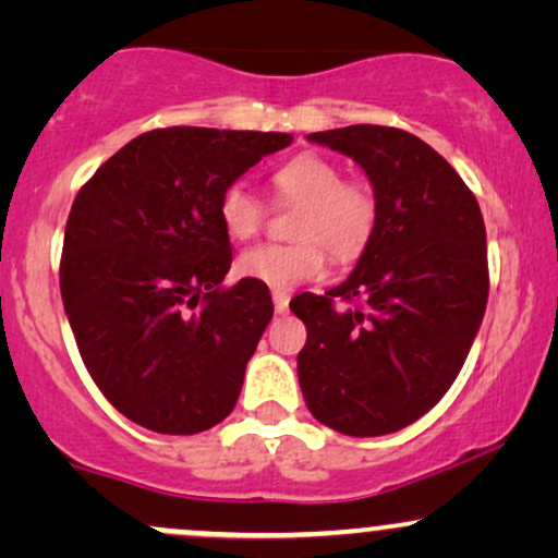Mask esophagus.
I'll return each instance as SVG.
<instances>
[{
  "instance_id": "1",
  "label": "esophagus",
  "mask_w": 558,
  "mask_h": 558,
  "mask_svg": "<svg viewBox=\"0 0 558 558\" xmlns=\"http://www.w3.org/2000/svg\"><path fill=\"white\" fill-rule=\"evenodd\" d=\"M272 301H275V312H278V315H286L288 312V293L286 291H272Z\"/></svg>"
}]
</instances>
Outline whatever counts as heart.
I'll use <instances>...</instances> for the list:
<instances>
[{"instance_id": "b5f03b06", "label": "heart", "mask_w": 558, "mask_h": 558, "mask_svg": "<svg viewBox=\"0 0 558 558\" xmlns=\"http://www.w3.org/2000/svg\"><path fill=\"white\" fill-rule=\"evenodd\" d=\"M278 194L299 202L293 226L296 243H259L235 259V272L272 291H291L325 270L323 246L338 262L354 259L375 230L377 202L369 185L343 181L336 162L323 155H299L280 165L272 175ZM220 226L233 241L259 233L265 204L246 183H230L217 202Z\"/></svg>"}]
</instances>
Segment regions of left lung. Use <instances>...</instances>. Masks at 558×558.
Here are the masks:
<instances>
[{
    "label": "left lung",
    "instance_id": "1",
    "mask_svg": "<svg viewBox=\"0 0 558 558\" xmlns=\"http://www.w3.org/2000/svg\"><path fill=\"white\" fill-rule=\"evenodd\" d=\"M306 141L360 165L377 220L341 286L291 304L306 325L296 360L301 393L332 430L396 433L444 399L483 323V215L459 172L412 133L349 125ZM332 298L350 306L336 307Z\"/></svg>",
    "mask_w": 558,
    "mask_h": 558
}]
</instances>
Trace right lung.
Listing matches in <instances>:
<instances>
[{
	"label": "right lung",
	"instance_id": "add662e5",
	"mask_svg": "<svg viewBox=\"0 0 558 558\" xmlns=\"http://www.w3.org/2000/svg\"><path fill=\"white\" fill-rule=\"evenodd\" d=\"M293 136L165 128L128 141L75 196L60 291L88 375L136 425L209 430L233 412L272 319L267 286L230 270L217 202Z\"/></svg>",
	"mask_w": 558,
	"mask_h": 558
}]
</instances>
